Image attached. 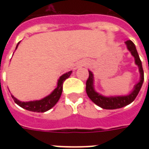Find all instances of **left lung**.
Masks as SVG:
<instances>
[{
    "label": "left lung",
    "instance_id": "8db88e82",
    "mask_svg": "<svg viewBox=\"0 0 149 149\" xmlns=\"http://www.w3.org/2000/svg\"><path fill=\"white\" fill-rule=\"evenodd\" d=\"M125 44L127 45V49L130 51L131 54L135 58V63L137 65L140 71V81L134 86V88L131 93L126 95V96H117V97H104L98 93H97L94 89L93 85V74L91 71L89 72V77L88 78L86 81V93H87L88 97H89L91 100L95 103L97 105L100 106L104 109H120L123 107L128 105L131 104L133 100L136 99V97L139 93L141 90V86L144 82V70L142 68V64L138 52L136 49L134 43L132 40H127L125 41Z\"/></svg>",
    "mask_w": 149,
    "mask_h": 149
}]
</instances>
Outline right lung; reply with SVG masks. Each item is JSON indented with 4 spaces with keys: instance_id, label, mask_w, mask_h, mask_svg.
<instances>
[{
    "instance_id": "1",
    "label": "right lung",
    "mask_w": 149,
    "mask_h": 149,
    "mask_svg": "<svg viewBox=\"0 0 149 149\" xmlns=\"http://www.w3.org/2000/svg\"><path fill=\"white\" fill-rule=\"evenodd\" d=\"M20 43V42H19ZM16 47V49H17V46ZM72 71H69L66 72L65 74H63L59 78L58 82H57V87L54 90L52 91L51 94H49V96H47L45 98H43L41 100H33V101H28V102H22L17 100V98H15L13 95H11L13 99L14 100V102L19 106L23 108L24 109L29 110L31 112H45L48 111L50 109H52V107L57 103V101L60 99V97L61 96L62 89H63V83L64 81L69 77V76L71 75Z\"/></svg>"
}]
</instances>
